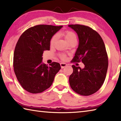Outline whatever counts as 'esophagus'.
<instances>
[{
    "label": "esophagus",
    "mask_w": 121,
    "mask_h": 121,
    "mask_svg": "<svg viewBox=\"0 0 121 121\" xmlns=\"http://www.w3.org/2000/svg\"><path fill=\"white\" fill-rule=\"evenodd\" d=\"M60 65H61V68H65V67H66L67 65L66 64V63H60Z\"/></svg>",
    "instance_id": "1"
}]
</instances>
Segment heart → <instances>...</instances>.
<instances>
[{"label": "heart", "mask_w": 121, "mask_h": 121, "mask_svg": "<svg viewBox=\"0 0 121 121\" xmlns=\"http://www.w3.org/2000/svg\"><path fill=\"white\" fill-rule=\"evenodd\" d=\"M63 35L64 36L65 40L67 41V42H69V41L73 39H76V36L74 32L71 31H65L63 32ZM57 38V35H55L53 36L51 39L50 40V45L51 46L53 45V44H54ZM60 58H61V60H65L66 59V55L65 54H60Z\"/></svg>", "instance_id": "1"}]
</instances>
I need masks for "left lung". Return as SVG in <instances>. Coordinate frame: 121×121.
<instances>
[{
	"label": "left lung",
	"instance_id": "left-lung-1",
	"mask_svg": "<svg viewBox=\"0 0 121 121\" xmlns=\"http://www.w3.org/2000/svg\"><path fill=\"white\" fill-rule=\"evenodd\" d=\"M75 30L79 45L73 62H82L83 69L73 65V73L69 78L71 89L81 95L88 96L99 90L105 81L108 58L101 37L93 29L81 24L68 26Z\"/></svg>",
	"mask_w": 121,
	"mask_h": 121
}]
</instances>
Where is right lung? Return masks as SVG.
Instances as JSON below:
<instances>
[{
	"mask_svg": "<svg viewBox=\"0 0 121 121\" xmlns=\"http://www.w3.org/2000/svg\"><path fill=\"white\" fill-rule=\"evenodd\" d=\"M62 27L40 24L26 30L18 40L13 56L14 73L26 91L39 93L48 89L60 70L59 63H42L44 51L50 50L52 36Z\"/></svg>",
	"mask_w": 121,
	"mask_h": 121,
	"instance_id": "right-lung-1",
	"label": "right lung"
}]
</instances>
